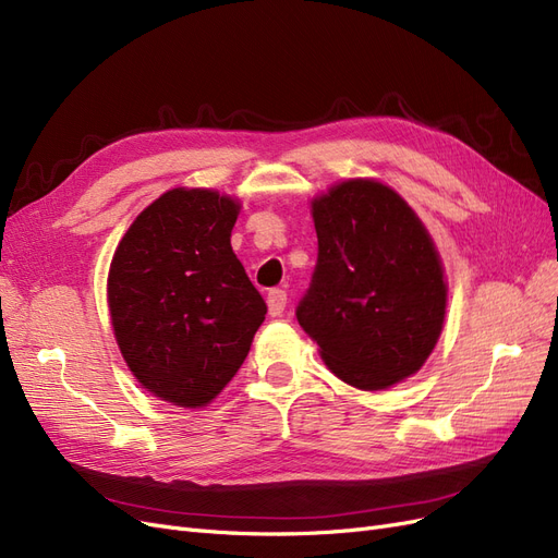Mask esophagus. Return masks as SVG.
<instances>
[{"label":"esophagus","mask_w":558,"mask_h":558,"mask_svg":"<svg viewBox=\"0 0 558 558\" xmlns=\"http://www.w3.org/2000/svg\"><path fill=\"white\" fill-rule=\"evenodd\" d=\"M286 291H281V289H275V291H269L267 293V310H269V314L272 316H281L283 314V310H286Z\"/></svg>","instance_id":"1"}]
</instances>
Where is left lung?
Here are the masks:
<instances>
[{
    "label": "left lung",
    "mask_w": 558,
    "mask_h": 558,
    "mask_svg": "<svg viewBox=\"0 0 558 558\" xmlns=\"http://www.w3.org/2000/svg\"><path fill=\"white\" fill-rule=\"evenodd\" d=\"M312 216L318 258L295 316L320 359L363 391L418 373L447 310L442 260L424 223L375 179L332 185Z\"/></svg>",
    "instance_id": "1"
}]
</instances>
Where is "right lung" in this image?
<instances>
[{"instance_id":"obj_1","label":"right lung","mask_w":558,"mask_h":558,"mask_svg":"<svg viewBox=\"0 0 558 558\" xmlns=\"http://www.w3.org/2000/svg\"><path fill=\"white\" fill-rule=\"evenodd\" d=\"M240 202L172 189L134 218L109 267L130 373L160 400L205 408L238 375L267 305L230 246Z\"/></svg>"}]
</instances>
